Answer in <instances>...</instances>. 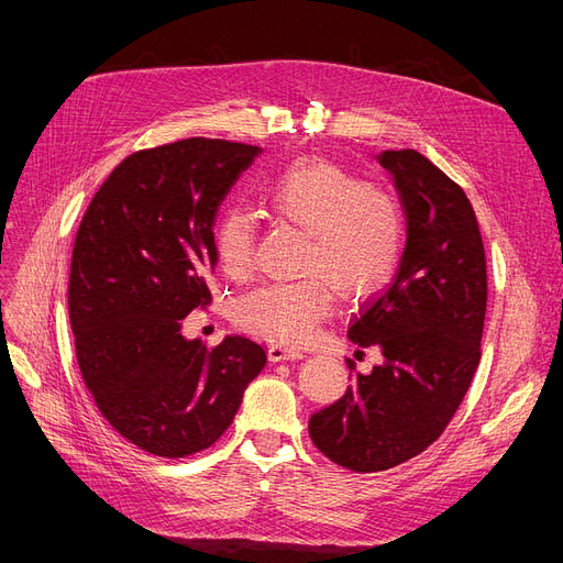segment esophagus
<instances>
[{
	"label": "esophagus",
	"instance_id": "obj_1",
	"mask_svg": "<svg viewBox=\"0 0 563 563\" xmlns=\"http://www.w3.org/2000/svg\"><path fill=\"white\" fill-rule=\"evenodd\" d=\"M303 349H297V346H289V344H283V342H274L269 344V358L272 361H294V358H303Z\"/></svg>",
	"mask_w": 563,
	"mask_h": 563
}]
</instances>
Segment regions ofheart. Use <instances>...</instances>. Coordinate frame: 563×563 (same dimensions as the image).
I'll list each match as a JSON object with an SVG mask.
<instances>
[{"instance_id": "1", "label": "heart", "mask_w": 563, "mask_h": 563, "mask_svg": "<svg viewBox=\"0 0 563 563\" xmlns=\"http://www.w3.org/2000/svg\"><path fill=\"white\" fill-rule=\"evenodd\" d=\"M260 200L278 221L308 232L303 272L297 280L264 283L234 308L244 329L276 342L301 344L333 303L372 294L393 272L404 240L399 200L346 168L306 157L260 189ZM253 223L228 210L214 225V253L230 278H244L253 264Z\"/></svg>"}]
</instances>
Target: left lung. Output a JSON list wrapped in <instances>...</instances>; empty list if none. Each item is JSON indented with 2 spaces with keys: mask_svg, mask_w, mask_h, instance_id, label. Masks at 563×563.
Here are the masks:
<instances>
[{
  "mask_svg": "<svg viewBox=\"0 0 563 563\" xmlns=\"http://www.w3.org/2000/svg\"><path fill=\"white\" fill-rule=\"evenodd\" d=\"M376 162L399 191L406 246L393 280L351 314L346 335L378 349L380 363L308 424L319 452L356 472L395 467L445 431L482 358L488 297L465 191L418 151H383Z\"/></svg>",
  "mask_w": 563,
  "mask_h": 563,
  "instance_id": "obj_1",
  "label": "left lung"
}]
</instances>
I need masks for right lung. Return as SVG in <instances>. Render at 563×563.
<instances>
[{
    "label": "right lung",
    "mask_w": 563,
    "mask_h": 563,
    "mask_svg": "<svg viewBox=\"0 0 563 563\" xmlns=\"http://www.w3.org/2000/svg\"><path fill=\"white\" fill-rule=\"evenodd\" d=\"M260 153L200 136L139 151L79 223L68 287L79 369L107 422L155 456L210 448L266 365L251 338L210 351L183 331L212 299L219 207Z\"/></svg>",
    "instance_id": "obj_1"
}]
</instances>
